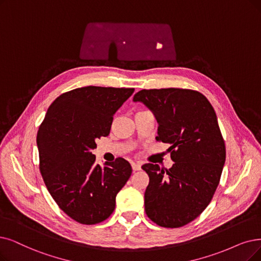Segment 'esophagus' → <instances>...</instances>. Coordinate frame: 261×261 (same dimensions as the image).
<instances>
[{"label": "esophagus", "mask_w": 261, "mask_h": 261, "mask_svg": "<svg viewBox=\"0 0 261 261\" xmlns=\"http://www.w3.org/2000/svg\"><path fill=\"white\" fill-rule=\"evenodd\" d=\"M132 168L134 171H137V170H140L141 169V165L139 163H133L132 164Z\"/></svg>", "instance_id": "34e87169"}]
</instances>
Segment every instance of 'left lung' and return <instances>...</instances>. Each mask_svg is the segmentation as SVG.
Instances as JSON below:
<instances>
[{
	"label": "left lung",
	"instance_id": "obj_1",
	"mask_svg": "<svg viewBox=\"0 0 261 261\" xmlns=\"http://www.w3.org/2000/svg\"><path fill=\"white\" fill-rule=\"evenodd\" d=\"M155 114L156 140L171 144V168L144 164L150 182L144 210L152 222L179 228L199 216L212 200L226 160L216 113L200 92L189 89L141 90L134 95Z\"/></svg>",
	"mask_w": 261,
	"mask_h": 261
}]
</instances>
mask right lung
Instances as JSON below:
<instances>
[{
  "label": "right lung",
  "instance_id": "1",
  "mask_svg": "<svg viewBox=\"0 0 261 261\" xmlns=\"http://www.w3.org/2000/svg\"><path fill=\"white\" fill-rule=\"evenodd\" d=\"M133 88L85 87L61 94L37 133L39 170L60 209L83 225L107 220L116 197L132 174L122 158L103 167L91 150L110 133L113 114Z\"/></svg>",
  "mask_w": 261,
  "mask_h": 261
}]
</instances>
